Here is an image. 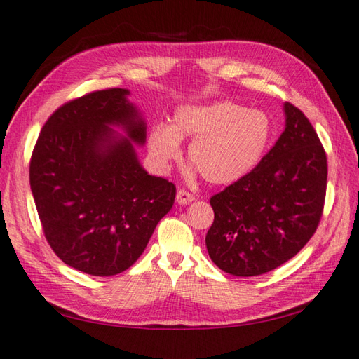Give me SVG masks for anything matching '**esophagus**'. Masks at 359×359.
<instances>
[{
    "mask_svg": "<svg viewBox=\"0 0 359 359\" xmlns=\"http://www.w3.org/2000/svg\"><path fill=\"white\" fill-rule=\"evenodd\" d=\"M195 200V196L192 194L186 192V190H178L177 194V203L181 204V206H186V204L192 203Z\"/></svg>",
    "mask_w": 359,
    "mask_h": 359,
    "instance_id": "34e87169",
    "label": "esophagus"
}]
</instances>
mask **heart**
<instances>
[{"instance_id": "obj_1", "label": "heart", "mask_w": 359, "mask_h": 359, "mask_svg": "<svg viewBox=\"0 0 359 359\" xmlns=\"http://www.w3.org/2000/svg\"><path fill=\"white\" fill-rule=\"evenodd\" d=\"M181 139H194L189 159L210 184L224 186L245 178L268 149L271 122L259 109L231 100L182 105L172 126L159 123L149 135V150L163 167L181 156Z\"/></svg>"}]
</instances>
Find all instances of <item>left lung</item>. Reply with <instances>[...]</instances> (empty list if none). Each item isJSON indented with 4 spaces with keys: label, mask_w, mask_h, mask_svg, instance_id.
I'll use <instances>...</instances> for the list:
<instances>
[{
    "label": "left lung",
    "mask_w": 359,
    "mask_h": 359,
    "mask_svg": "<svg viewBox=\"0 0 359 359\" xmlns=\"http://www.w3.org/2000/svg\"><path fill=\"white\" fill-rule=\"evenodd\" d=\"M285 130L245 178L210 198L209 257L224 273L260 276L294 257L316 231L327 156L310 121L285 102Z\"/></svg>",
    "instance_id": "left-lung-1"
}]
</instances>
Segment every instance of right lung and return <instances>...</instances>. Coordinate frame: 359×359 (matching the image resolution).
Returning <instances> with one entry per match:
<instances>
[{"label": "right lung", "mask_w": 359, "mask_h": 359, "mask_svg": "<svg viewBox=\"0 0 359 359\" xmlns=\"http://www.w3.org/2000/svg\"><path fill=\"white\" fill-rule=\"evenodd\" d=\"M128 96L126 88H111L58 108L29 167L48 243L67 265L91 276L133 265L177 194L139 163L135 145L145 144L147 123Z\"/></svg>", "instance_id": "1"}]
</instances>
